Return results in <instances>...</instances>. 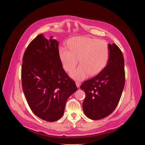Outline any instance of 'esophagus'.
Returning a JSON list of instances; mask_svg holds the SVG:
<instances>
[{"label":"esophagus","mask_w":145,"mask_h":145,"mask_svg":"<svg viewBox=\"0 0 145 145\" xmlns=\"http://www.w3.org/2000/svg\"><path fill=\"white\" fill-rule=\"evenodd\" d=\"M76 86H77V88H79L80 86V85H81L80 82H78V81H76Z\"/></svg>","instance_id":"1"}]
</instances>
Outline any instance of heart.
I'll use <instances>...</instances> for the list:
<instances>
[{"label": "heart", "instance_id": "1", "mask_svg": "<svg viewBox=\"0 0 145 145\" xmlns=\"http://www.w3.org/2000/svg\"><path fill=\"white\" fill-rule=\"evenodd\" d=\"M68 45L69 49L61 47L59 49V57L67 72H71L76 67L79 59L80 65L70 74L75 80H83L89 74L91 76L98 74L108 63L110 49L104 40L77 37L71 39Z\"/></svg>", "mask_w": 145, "mask_h": 145}]
</instances>
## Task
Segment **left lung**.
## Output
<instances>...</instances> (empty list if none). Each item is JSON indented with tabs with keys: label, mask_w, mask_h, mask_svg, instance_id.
<instances>
[{
	"label": "left lung",
	"mask_w": 145,
	"mask_h": 145,
	"mask_svg": "<svg viewBox=\"0 0 145 145\" xmlns=\"http://www.w3.org/2000/svg\"><path fill=\"white\" fill-rule=\"evenodd\" d=\"M107 65L98 74L80 86L86 93L82 103L85 115L92 120H100L110 115L116 107L125 87V60L119 47L108 44Z\"/></svg>",
	"instance_id": "8db88e82"
}]
</instances>
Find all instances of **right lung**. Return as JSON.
<instances>
[{
  "label": "right lung",
  "mask_w": 145,
  "mask_h": 145,
  "mask_svg": "<svg viewBox=\"0 0 145 145\" xmlns=\"http://www.w3.org/2000/svg\"><path fill=\"white\" fill-rule=\"evenodd\" d=\"M41 34L27 46L23 57V91L33 112L41 119L54 121L63 116L66 102L77 87L63 68L58 42Z\"/></svg>",
  "instance_id": "obj_1"
}]
</instances>
